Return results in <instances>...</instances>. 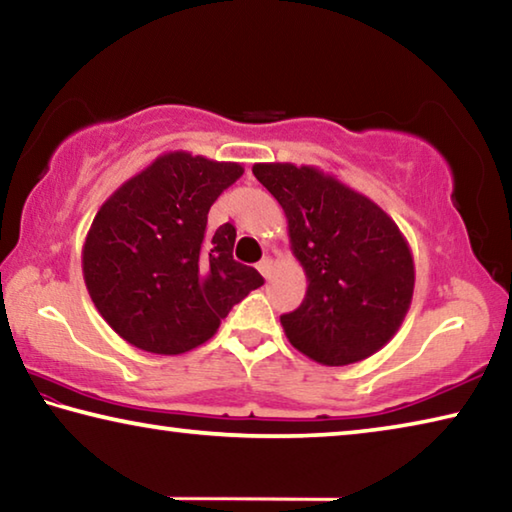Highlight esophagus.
I'll list each match as a JSON object with an SVG mask.
<instances>
[{"instance_id": "obj_1", "label": "esophagus", "mask_w": 512, "mask_h": 512, "mask_svg": "<svg viewBox=\"0 0 512 512\" xmlns=\"http://www.w3.org/2000/svg\"><path fill=\"white\" fill-rule=\"evenodd\" d=\"M257 271H259V273H262L264 277H268V275H271V271H273V259L266 255V257L262 259V262H259V264H257Z\"/></svg>"}]
</instances>
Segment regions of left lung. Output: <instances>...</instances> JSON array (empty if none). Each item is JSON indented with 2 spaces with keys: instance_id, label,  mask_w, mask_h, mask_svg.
I'll list each match as a JSON object with an SVG mask.
<instances>
[{
  "instance_id": "1",
  "label": "left lung",
  "mask_w": 512,
  "mask_h": 512,
  "mask_svg": "<svg viewBox=\"0 0 512 512\" xmlns=\"http://www.w3.org/2000/svg\"><path fill=\"white\" fill-rule=\"evenodd\" d=\"M255 178L287 216L291 253L307 275L302 305L280 323L320 366H350L393 339L415 287L413 253L381 207L311 164L257 162Z\"/></svg>"
}]
</instances>
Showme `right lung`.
I'll list each match as a JSON object with an SVG mask.
<instances>
[{
	"label": "right lung",
	"mask_w": 512,
	"mask_h": 512,
	"mask_svg": "<svg viewBox=\"0 0 512 512\" xmlns=\"http://www.w3.org/2000/svg\"><path fill=\"white\" fill-rule=\"evenodd\" d=\"M244 176L239 162L167 151L99 207L81 266L94 307L126 343L185 354L210 341L221 318L262 287L232 259V223L207 230V212Z\"/></svg>",
	"instance_id": "1"
}]
</instances>
